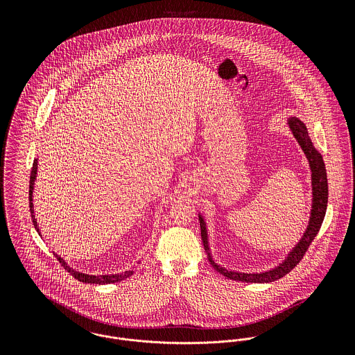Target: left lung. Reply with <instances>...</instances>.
Instances as JSON below:
<instances>
[{
    "label": "left lung",
    "mask_w": 355,
    "mask_h": 355,
    "mask_svg": "<svg viewBox=\"0 0 355 355\" xmlns=\"http://www.w3.org/2000/svg\"><path fill=\"white\" fill-rule=\"evenodd\" d=\"M288 125L290 130L293 131V135L301 145L304 155L309 161V166L311 171V191H313V200H311V210H310V218H309V225L304 232V236L301 241L295 245V248L288 253L286 259L275 266L270 270L259 272V273H242V272H235V270H228L220 265H217L210 254L209 249V239H207V230H206V223L203 220L202 216L198 214L200 217V225H201V238H202L203 248L205 252L207 253V258L211 263V266L220 272L223 276L235 280V282H246V283H270L275 282L283 276H286L288 272H291L300 261L304 258L306 250L309 249L310 243L313 239L317 236L322 220L325 217L327 211V203H328V180H327V169L325 164L322 159V155L315 150L313 146L310 137L307 134V128L304 123L297 119L291 117L288 119Z\"/></svg>",
    "instance_id": "left-lung-1"
}]
</instances>
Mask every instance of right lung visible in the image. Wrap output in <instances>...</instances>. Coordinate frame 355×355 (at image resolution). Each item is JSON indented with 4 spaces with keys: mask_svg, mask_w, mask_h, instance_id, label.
<instances>
[{
    "mask_svg": "<svg viewBox=\"0 0 355 355\" xmlns=\"http://www.w3.org/2000/svg\"><path fill=\"white\" fill-rule=\"evenodd\" d=\"M37 169H38V158L34 159V164H33V169H31V175H30V189H28V200H30V211H31V220H33V224L37 230V232L41 235L40 232V227H38V223H37V218H35V214H34V205H33V191H34V183H35V179H37ZM58 262L64 266L65 270H68L75 279H78L79 282L82 283H90V284H110V283H116V282H120V280H124L127 277H130L131 275H134V270H125V272H121V273H114V275H87V273H82V272H78L75 270L73 268H71L65 259H62L60 255H57L55 253H53Z\"/></svg>",
    "mask_w": 355,
    "mask_h": 355,
    "instance_id": "obj_1",
    "label": "right lung"
}]
</instances>
